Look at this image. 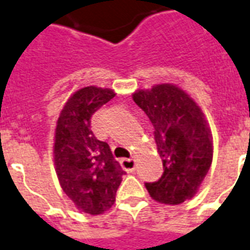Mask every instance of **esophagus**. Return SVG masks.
<instances>
[{
	"label": "esophagus",
	"instance_id": "1",
	"mask_svg": "<svg viewBox=\"0 0 250 250\" xmlns=\"http://www.w3.org/2000/svg\"><path fill=\"white\" fill-rule=\"evenodd\" d=\"M120 164H122L123 169H125V171H127V172H132L135 169V167H136V163H135L134 158L123 159V160L120 162Z\"/></svg>",
	"mask_w": 250,
	"mask_h": 250
}]
</instances>
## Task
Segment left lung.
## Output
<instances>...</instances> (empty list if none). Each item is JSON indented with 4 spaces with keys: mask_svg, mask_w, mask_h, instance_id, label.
<instances>
[{
    "mask_svg": "<svg viewBox=\"0 0 250 250\" xmlns=\"http://www.w3.org/2000/svg\"><path fill=\"white\" fill-rule=\"evenodd\" d=\"M132 99L153 125L162 177L146 183L153 200L176 205L192 199L212 164L213 146L204 114L184 90L163 83L138 90Z\"/></svg>",
    "mask_w": 250,
    "mask_h": 250,
    "instance_id": "8db88e82",
    "label": "left lung"
}]
</instances>
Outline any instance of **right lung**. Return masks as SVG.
Segmentation results:
<instances>
[{"mask_svg":"<svg viewBox=\"0 0 250 250\" xmlns=\"http://www.w3.org/2000/svg\"><path fill=\"white\" fill-rule=\"evenodd\" d=\"M114 97L110 88H81L68 98L57 120L54 164L59 184L74 205L88 214L110 209L125 173L108 144L90 128L94 112Z\"/></svg>","mask_w":250,"mask_h":250,"instance_id":"right-lung-1","label":"right lung"}]
</instances>
